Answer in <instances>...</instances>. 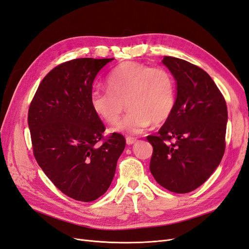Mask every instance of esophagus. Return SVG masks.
<instances>
[{
  "instance_id": "obj_1",
  "label": "esophagus",
  "mask_w": 249,
  "mask_h": 249,
  "mask_svg": "<svg viewBox=\"0 0 249 249\" xmlns=\"http://www.w3.org/2000/svg\"><path fill=\"white\" fill-rule=\"evenodd\" d=\"M125 141H126V144H127V145H132V144H134V143L136 142L137 140L135 139V138H132V137H126Z\"/></svg>"
}]
</instances>
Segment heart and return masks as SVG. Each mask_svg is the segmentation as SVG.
<instances>
[{"mask_svg": "<svg viewBox=\"0 0 249 249\" xmlns=\"http://www.w3.org/2000/svg\"><path fill=\"white\" fill-rule=\"evenodd\" d=\"M108 90L96 89L90 96L95 115L107 124H116L125 109L127 114L114 131L136 135L153 124L170 117L176 104V84L171 73L162 67L126 61L107 78Z\"/></svg>", "mask_w": 249, "mask_h": 249, "instance_id": "obj_1", "label": "heart"}]
</instances>
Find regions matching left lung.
<instances>
[{"mask_svg":"<svg viewBox=\"0 0 249 249\" xmlns=\"http://www.w3.org/2000/svg\"><path fill=\"white\" fill-rule=\"evenodd\" d=\"M162 63L176 80L177 97L170 117L157 136H147L154 147L149 169L165 189L188 193L205 183L221 162L227 103L200 67L168 56Z\"/></svg>","mask_w":249,"mask_h":249,"instance_id":"1","label":"left lung"}]
</instances>
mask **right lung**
<instances>
[{
    "mask_svg": "<svg viewBox=\"0 0 249 249\" xmlns=\"http://www.w3.org/2000/svg\"><path fill=\"white\" fill-rule=\"evenodd\" d=\"M111 59L80 58L52 70L30 105L28 124L35 159L58 189L76 200L93 201L114 178L125 140L105 126L90 104L92 84Z\"/></svg>",
    "mask_w": 249,
    "mask_h": 249,
    "instance_id": "1",
    "label": "right lung"
}]
</instances>
